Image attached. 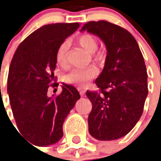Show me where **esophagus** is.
Segmentation results:
<instances>
[{
  "mask_svg": "<svg viewBox=\"0 0 161 161\" xmlns=\"http://www.w3.org/2000/svg\"><path fill=\"white\" fill-rule=\"evenodd\" d=\"M78 90L79 91V93H80L81 96H84V95H85V91L83 90V88L79 87V88H78Z\"/></svg>",
  "mask_w": 161,
  "mask_h": 161,
  "instance_id": "esophagus-1",
  "label": "esophagus"
}]
</instances>
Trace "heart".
I'll use <instances>...</instances> for the list:
<instances>
[{
    "mask_svg": "<svg viewBox=\"0 0 161 161\" xmlns=\"http://www.w3.org/2000/svg\"><path fill=\"white\" fill-rule=\"evenodd\" d=\"M77 42L86 52H88V53H92L94 60L97 62H101L103 60V54L95 52L98 48V42L93 35L83 34L77 38ZM67 51H68V44L66 42L61 44L57 50L56 60L58 65L62 68H66L68 65ZM97 74H98V69L94 66H89L85 68H76L65 76V81L68 83L83 87L87 85L88 81L94 78Z\"/></svg>",
    "mask_w": 161,
    "mask_h": 161,
    "instance_id": "1",
    "label": "heart"
}]
</instances>
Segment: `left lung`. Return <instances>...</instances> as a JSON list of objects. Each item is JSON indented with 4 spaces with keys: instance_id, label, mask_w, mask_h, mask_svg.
<instances>
[{
    "instance_id": "1",
    "label": "left lung",
    "mask_w": 161,
    "mask_h": 161,
    "mask_svg": "<svg viewBox=\"0 0 161 161\" xmlns=\"http://www.w3.org/2000/svg\"><path fill=\"white\" fill-rule=\"evenodd\" d=\"M83 31L98 36L107 48L105 65L95 80L100 92L86 93L93 105L88 131L96 140H118L142 115L148 95L145 60L135 37L121 26L106 21H89Z\"/></svg>"
}]
</instances>
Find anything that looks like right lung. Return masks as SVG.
I'll use <instances>...</instances> for the list:
<instances>
[{"mask_svg":"<svg viewBox=\"0 0 161 161\" xmlns=\"http://www.w3.org/2000/svg\"><path fill=\"white\" fill-rule=\"evenodd\" d=\"M78 27L79 23L42 26L19 45L11 60L7 78L11 109L21 135L36 146L62 139L63 123L80 98L76 88L65 83L59 95L47 96L55 78L57 50Z\"/></svg>","mask_w":161,"mask_h":161,"instance_id":"1","label":"right lung"}]
</instances>
